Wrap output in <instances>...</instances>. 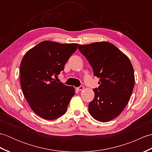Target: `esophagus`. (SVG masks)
Listing matches in <instances>:
<instances>
[{"label":"esophagus","mask_w":152,"mask_h":152,"mask_svg":"<svg viewBox=\"0 0 152 152\" xmlns=\"http://www.w3.org/2000/svg\"><path fill=\"white\" fill-rule=\"evenodd\" d=\"M83 86H80V87H78V88H76V90H78V91H82V90H83Z\"/></svg>","instance_id":"esophagus-1"}]
</instances>
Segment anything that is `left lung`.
Wrapping results in <instances>:
<instances>
[{
    "label": "left lung",
    "mask_w": 152,
    "mask_h": 152,
    "mask_svg": "<svg viewBox=\"0 0 152 152\" xmlns=\"http://www.w3.org/2000/svg\"><path fill=\"white\" fill-rule=\"evenodd\" d=\"M78 49L99 80L89 112L96 120L108 122L121 114L129 101L134 85L133 65L128 57L114 44L99 42L79 45Z\"/></svg>",
    "instance_id": "1"
}]
</instances>
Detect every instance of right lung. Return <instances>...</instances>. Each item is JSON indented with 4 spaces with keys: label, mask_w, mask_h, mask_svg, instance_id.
<instances>
[{
    "label": "right lung",
    "mask_w": 152,
    "mask_h": 152,
    "mask_svg": "<svg viewBox=\"0 0 152 152\" xmlns=\"http://www.w3.org/2000/svg\"><path fill=\"white\" fill-rule=\"evenodd\" d=\"M78 46L45 40L23 57L20 65L22 91L31 108L40 117L52 120L66 113L75 89L56 82L54 78L64 70Z\"/></svg>",
    "instance_id": "right-lung-1"
}]
</instances>
